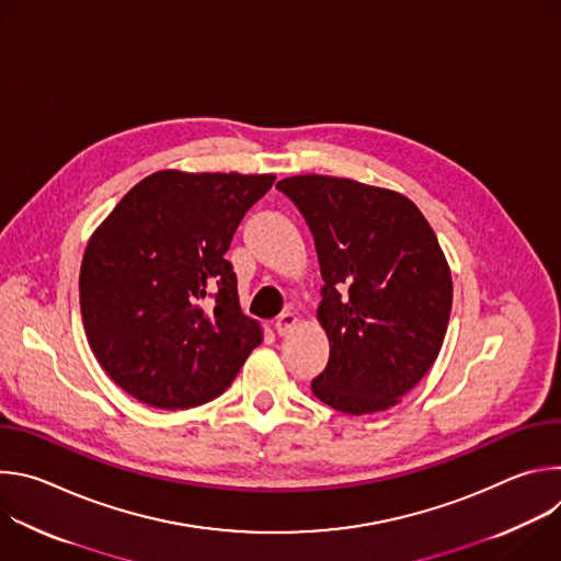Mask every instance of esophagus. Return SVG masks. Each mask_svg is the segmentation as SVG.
I'll list each match as a JSON object with an SVG mask.
<instances>
[{
	"mask_svg": "<svg viewBox=\"0 0 561 561\" xmlns=\"http://www.w3.org/2000/svg\"><path fill=\"white\" fill-rule=\"evenodd\" d=\"M295 324H297V317L293 312H282L275 322V331L279 337H286L288 333H293Z\"/></svg>",
	"mask_w": 561,
	"mask_h": 561,
	"instance_id": "1",
	"label": "esophagus"
}]
</instances>
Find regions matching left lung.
<instances>
[{
    "instance_id": "left-lung-1",
    "label": "left lung",
    "mask_w": 561,
    "mask_h": 561,
    "mask_svg": "<svg viewBox=\"0 0 561 561\" xmlns=\"http://www.w3.org/2000/svg\"><path fill=\"white\" fill-rule=\"evenodd\" d=\"M304 215L322 268L331 355L310 390L348 415L386 411L428 373L453 306L437 234L404 195L344 178L277 182Z\"/></svg>"
}]
</instances>
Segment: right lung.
<instances>
[{"mask_svg":"<svg viewBox=\"0 0 561 561\" xmlns=\"http://www.w3.org/2000/svg\"><path fill=\"white\" fill-rule=\"evenodd\" d=\"M275 175L159 171L95 230L79 273L89 344L111 379L154 409L219 397L262 342L224 257Z\"/></svg>","mask_w":561,"mask_h":561,"instance_id":"obj_1","label":"right lung"}]
</instances>
